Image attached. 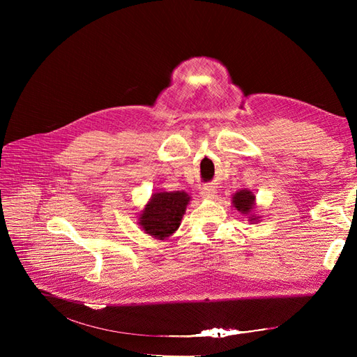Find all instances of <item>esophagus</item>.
<instances>
[{
  "label": "esophagus",
  "mask_w": 357,
  "mask_h": 357,
  "mask_svg": "<svg viewBox=\"0 0 357 357\" xmlns=\"http://www.w3.org/2000/svg\"><path fill=\"white\" fill-rule=\"evenodd\" d=\"M215 193H218V189H215L214 185H205L201 189V197L204 199H213L215 197Z\"/></svg>",
  "instance_id": "obj_1"
}]
</instances>
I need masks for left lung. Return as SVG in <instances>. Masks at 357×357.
<instances>
[{
	"mask_svg": "<svg viewBox=\"0 0 357 357\" xmlns=\"http://www.w3.org/2000/svg\"><path fill=\"white\" fill-rule=\"evenodd\" d=\"M232 204L234 207L243 214H250V222H257L256 215H252V211L255 208V195L252 190L241 189L232 195Z\"/></svg>",
	"mask_w": 357,
	"mask_h": 357,
	"instance_id": "obj_1",
	"label": "left lung"
}]
</instances>
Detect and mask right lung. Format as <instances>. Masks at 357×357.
I'll return each mask as SVG.
<instances>
[{
	"label": "right lung",
	"instance_id": "obj_1",
	"mask_svg": "<svg viewBox=\"0 0 357 357\" xmlns=\"http://www.w3.org/2000/svg\"><path fill=\"white\" fill-rule=\"evenodd\" d=\"M190 197L186 192H156L138 218L143 231L156 240H167L181 223Z\"/></svg>",
	"mask_w": 357,
	"mask_h": 357
}]
</instances>
